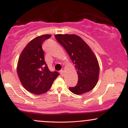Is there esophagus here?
I'll use <instances>...</instances> for the list:
<instances>
[{
    "instance_id": "obj_1",
    "label": "esophagus",
    "mask_w": 128,
    "mask_h": 128,
    "mask_svg": "<svg viewBox=\"0 0 128 128\" xmlns=\"http://www.w3.org/2000/svg\"><path fill=\"white\" fill-rule=\"evenodd\" d=\"M60 74H61V75H62V76L64 75V71H63V70H61V71H60Z\"/></svg>"
}]
</instances>
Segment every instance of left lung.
Segmentation results:
<instances>
[{
	"mask_svg": "<svg viewBox=\"0 0 128 128\" xmlns=\"http://www.w3.org/2000/svg\"><path fill=\"white\" fill-rule=\"evenodd\" d=\"M55 37L68 53L78 74L77 85L69 87L70 92L82 94L92 90L98 83L99 66L91 48L76 35L57 34Z\"/></svg>",
	"mask_w": 128,
	"mask_h": 128,
	"instance_id": "8db88e82",
	"label": "left lung"
}]
</instances>
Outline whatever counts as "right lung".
Masks as SVG:
<instances>
[{
	"label": "right lung",
	"instance_id": "1",
	"mask_svg": "<svg viewBox=\"0 0 128 128\" xmlns=\"http://www.w3.org/2000/svg\"><path fill=\"white\" fill-rule=\"evenodd\" d=\"M51 35L37 36L26 45L18 58L17 74L22 86L31 93L42 94L49 91L58 72L50 71L44 60L42 44Z\"/></svg>",
	"mask_w": 128,
	"mask_h": 128
}]
</instances>
